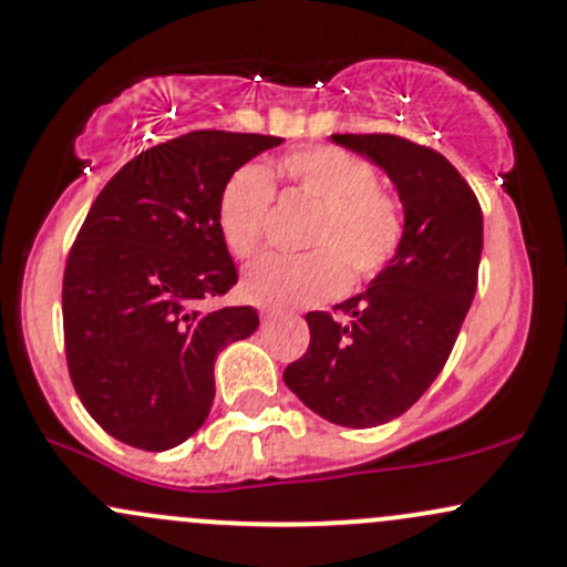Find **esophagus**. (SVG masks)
Returning a JSON list of instances; mask_svg holds the SVG:
<instances>
[{
  "label": "esophagus",
  "mask_w": 567,
  "mask_h": 567,
  "mask_svg": "<svg viewBox=\"0 0 567 567\" xmlns=\"http://www.w3.org/2000/svg\"><path fill=\"white\" fill-rule=\"evenodd\" d=\"M275 315H277V311L275 309H266V306H261V309H258V317H261V322L275 320Z\"/></svg>",
  "instance_id": "1"
}]
</instances>
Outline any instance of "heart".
Returning a JSON list of instances; mask_svg holds the SVG:
<instances>
[{
    "label": "heart",
    "instance_id": "obj_1",
    "mask_svg": "<svg viewBox=\"0 0 567 567\" xmlns=\"http://www.w3.org/2000/svg\"><path fill=\"white\" fill-rule=\"evenodd\" d=\"M279 175L292 194L315 202L301 256L266 252L243 275L250 301L275 309L311 306L341 296L349 277L357 285L379 279L405 239V216L379 186L368 159L338 146H303L279 159ZM275 205V184L258 165L237 167L218 197V229L231 256H250L261 245Z\"/></svg>",
    "mask_w": 567,
    "mask_h": 567
}]
</instances>
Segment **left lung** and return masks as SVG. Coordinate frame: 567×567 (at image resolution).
I'll list each match as a JSON object with an SVG mask.
<instances>
[{"instance_id":"1","label":"left lung","mask_w":567,"mask_h":567,"mask_svg":"<svg viewBox=\"0 0 567 567\" xmlns=\"http://www.w3.org/2000/svg\"><path fill=\"white\" fill-rule=\"evenodd\" d=\"M333 141L365 154L394 181L405 239L365 292L333 311L306 315L309 349L282 379L330 424L370 429L405 413L445 368L477 290L483 210L434 148L389 133Z\"/></svg>"}]
</instances>
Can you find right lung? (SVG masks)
Listing matches in <instances>:
<instances>
[{"label":"right lung","instance_id":"add662e5","mask_svg":"<svg viewBox=\"0 0 567 567\" xmlns=\"http://www.w3.org/2000/svg\"><path fill=\"white\" fill-rule=\"evenodd\" d=\"M282 138L194 130L130 159L97 194L63 271L69 375L95 424L171 451L210 413L218 351L256 333L252 306L202 311L237 285L218 229L226 178Z\"/></svg>","mask_w":567,"mask_h":567}]
</instances>
